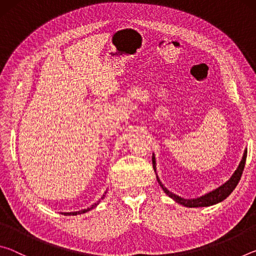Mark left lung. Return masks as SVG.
<instances>
[{
	"label": "left lung",
	"mask_w": 256,
	"mask_h": 256,
	"mask_svg": "<svg viewBox=\"0 0 256 256\" xmlns=\"http://www.w3.org/2000/svg\"><path fill=\"white\" fill-rule=\"evenodd\" d=\"M246 157H248V149H245L244 154H242V158L240 160V164H238L237 170L232 175L230 178H229L226 182V183H224L222 185H220L219 188H216L214 190H210V192L203 194V196H198V198H182V196H176V194L170 192V190H168L166 186H164L162 183V182H160L159 177L157 175V167H156L154 154H152V166H154V170L156 172V176H157V180H158V183L160 185V188L164 190V192L166 193L168 196L172 198V200L178 203V204H182V206H188V208H200V206H210L216 204V203L222 202L224 198H227L229 196H230L232 190H235V188L237 186L238 182H240V180L242 174V170H244V167H245Z\"/></svg>",
	"instance_id": "1"
}]
</instances>
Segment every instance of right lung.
<instances>
[{
  "mask_svg": "<svg viewBox=\"0 0 256 256\" xmlns=\"http://www.w3.org/2000/svg\"><path fill=\"white\" fill-rule=\"evenodd\" d=\"M107 193V190L105 193H104V196H102V198L100 200H104V198H105V194ZM100 200H99L97 203H94V204L90 206V208H86V209H84V210H80V211H74V212H62V214H66V216H76V214H86V212H88V211H90V210H92L94 208H96L98 204H99V202H100Z\"/></svg>",
  "mask_w": 256,
  "mask_h": 256,
  "instance_id": "right-lung-1",
  "label": "right lung"
}]
</instances>
